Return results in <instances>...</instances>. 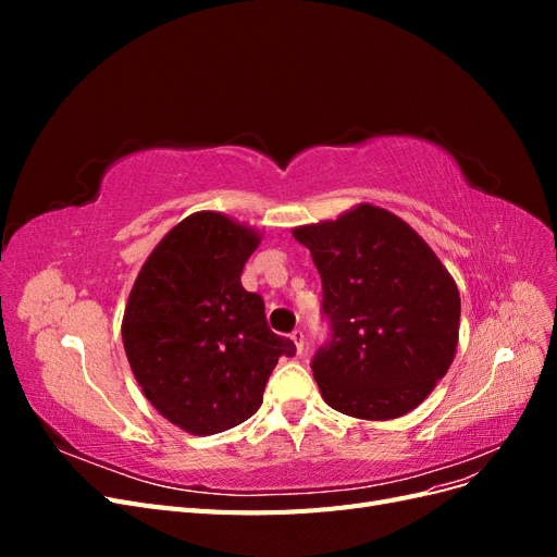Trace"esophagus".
<instances>
[{"mask_svg": "<svg viewBox=\"0 0 557 557\" xmlns=\"http://www.w3.org/2000/svg\"><path fill=\"white\" fill-rule=\"evenodd\" d=\"M290 339H293V344H295L297 352L305 350V332H301V330H295V332L290 334Z\"/></svg>", "mask_w": 557, "mask_h": 557, "instance_id": "34e87169", "label": "esophagus"}]
</instances>
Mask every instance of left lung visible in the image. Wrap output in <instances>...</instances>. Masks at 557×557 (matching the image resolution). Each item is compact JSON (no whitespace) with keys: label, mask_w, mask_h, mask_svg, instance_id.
Segmentation results:
<instances>
[{"label":"left lung","mask_w":557,"mask_h":557,"mask_svg":"<svg viewBox=\"0 0 557 557\" xmlns=\"http://www.w3.org/2000/svg\"><path fill=\"white\" fill-rule=\"evenodd\" d=\"M293 237L311 250L332 325L311 362L320 395L362 420L413 411L458 348L460 293L448 269L409 223L364 201Z\"/></svg>","instance_id":"obj_1"}]
</instances>
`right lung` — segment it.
Listing matches in <instances>:
<instances>
[{
  "label": "right lung",
  "instance_id": "right-lung-1",
  "mask_svg": "<svg viewBox=\"0 0 557 557\" xmlns=\"http://www.w3.org/2000/svg\"><path fill=\"white\" fill-rule=\"evenodd\" d=\"M260 242L256 227L197 211L164 234L129 290L121 330L132 374L160 416L195 436L248 420L278 358L295 356L242 285Z\"/></svg>",
  "mask_w": 557,
  "mask_h": 557
}]
</instances>
